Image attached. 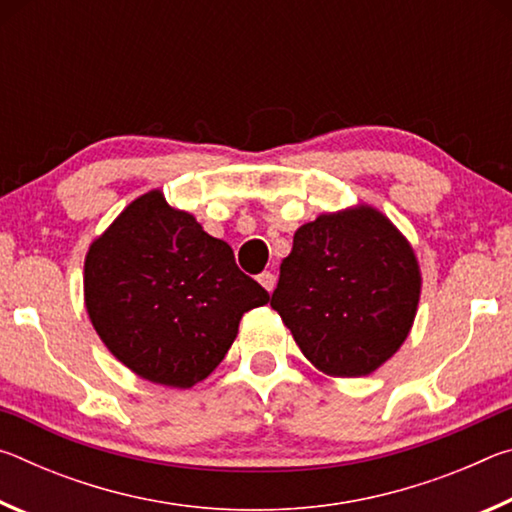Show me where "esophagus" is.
I'll list each match as a JSON object with an SVG mask.
<instances>
[{"instance_id":"esophagus-1","label":"esophagus","mask_w":512,"mask_h":512,"mask_svg":"<svg viewBox=\"0 0 512 512\" xmlns=\"http://www.w3.org/2000/svg\"><path fill=\"white\" fill-rule=\"evenodd\" d=\"M259 284H262V287H264L268 293H273L277 280H275V275H273L271 271H266V273L259 275Z\"/></svg>"}]
</instances>
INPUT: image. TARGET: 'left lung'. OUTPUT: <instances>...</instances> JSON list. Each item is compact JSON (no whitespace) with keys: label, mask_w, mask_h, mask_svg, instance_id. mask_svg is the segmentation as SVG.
Masks as SVG:
<instances>
[{"label":"left lung","mask_w":512,"mask_h":512,"mask_svg":"<svg viewBox=\"0 0 512 512\" xmlns=\"http://www.w3.org/2000/svg\"><path fill=\"white\" fill-rule=\"evenodd\" d=\"M420 293L411 241L377 207L357 203L300 225L271 307L316 370L363 377L402 348Z\"/></svg>","instance_id":"1"}]
</instances>
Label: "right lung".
Returning <instances> with one entry per match:
<instances>
[{
	"label": "right lung",
	"instance_id": "obj_1",
	"mask_svg": "<svg viewBox=\"0 0 512 512\" xmlns=\"http://www.w3.org/2000/svg\"><path fill=\"white\" fill-rule=\"evenodd\" d=\"M83 300L99 339L151 384L192 388L210 377L246 311L268 293L194 214L151 189L128 203L85 253Z\"/></svg>",
	"mask_w": 512,
	"mask_h": 512
}]
</instances>
